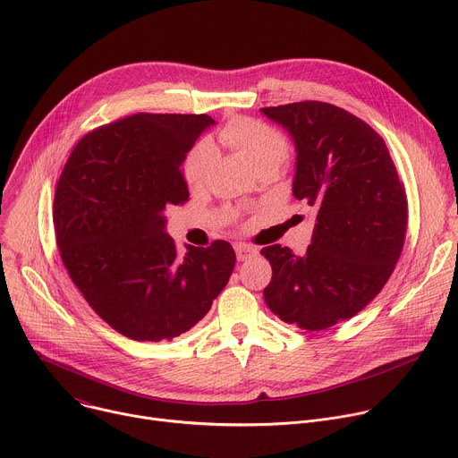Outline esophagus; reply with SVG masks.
<instances>
[{
	"label": "esophagus",
	"instance_id": "34e87169",
	"mask_svg": "<svg viewBox=\"0 0 458 458\" xmlns=\"http://www.w3.org/2000/svg\"><path fill=\"white\" fill-rule=\"evenodd\" d=\"M255 253H257V250L253 246H250V244H242V242L235 244V255H237L239 260H246V259L253 257Z\"/></svg>",
	"mask_w": 458,
	"mask_h": 458
}]
</instances>
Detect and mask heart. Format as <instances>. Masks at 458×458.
Wrapping results in <instances>:
<instances>
[{
	"mask_svg": "<svg viewBox=\"0 0 458 458\" xmlns=\"http://www.w3.org/2000/svg\"><path fill=\"white\" fill-rule=\"evenodd\" d=\"M219 143L242 156L255 174L267 170H279L286 161L290 145L288 140L274 126L250 119L235 117L225 124L219 132ZM217 152L208 141L195 145L184 161V179L190 186H203L212 174Z\"/></svg>",
	"mask_w": 458,
	"mask_h": 458,
	"instance_id": "1",
	"label": "heart"
}]
</instances>
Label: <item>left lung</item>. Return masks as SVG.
I'll list each match as a JSON object with an SVG mask.
<instances>
[{"instance_id": "8db88e82", "label": "left lung", "mask_w": 458, "mask_h": 458, "mask_svg": "<svg viewBox=\"0 0 458 458\" xmlns=\"http://www.w3.org/2000/svg\"><path fill=\"white\" fill-rule=\"evenodd\" d=\"M295 147L293 198L315 210L304 255L272 244L263 295L284 322L330 328L377 297L403 251L408 205L384 140L362 119L320 101L260 108Z\"/></svg>"}]
</instances>
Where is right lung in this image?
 Returning <instances> with one entry per match:
<instances>
[{
    "mask_svg": "<svg viewBox=\"0 0 458 458\" xmlns=\"http://www.w3.org/2000/svg\"><path fill=\"white\" fill-rule=\"evenodd\" d=\"M210 115L136 114L87 134L55 186L63 265L90 308L121 335L172 341L198 324L226 286L230 242L186 246L166 233V208L184 203L186 154Z\"/></svg>",
    "mask_w": 458,
    "mask_h": 458,
    "instance_id": "obj_1",
    "label": "right lung"
}]
</instances>
